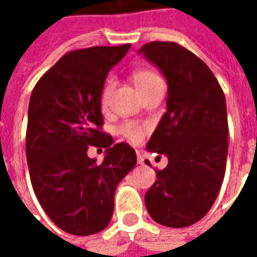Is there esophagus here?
Wrapping results in <instances>:
<instances>
[{
	"instance_id": "obj_1",
	"label": "esophagus",
	"mask_w": 257,
	"mask_h": 257,
	"mask_svg": "<svg viewBox=\"0 0 257 257\" xmlns=\"http://www.w3.org/2000/svg\"><path fill=\"white\" fill-rule=\"evenodd\" d=\"M137 163L144 164V157H143V154L140 153V152H137Z\"/></svg>"
}]
</instances>
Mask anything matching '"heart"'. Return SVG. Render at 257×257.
I'll return each mask as SVG.
<instances>
[{
	"label": "heart",
	"mask_w": 257,
	"mask_h": 257,
	"mask_svg": "<svg viewBox=\"0 0 257 257\" xmlns=\"http://www.w3.org/2000/svg\"><path fill=\"white\" fill-rule=\"evenodd\" d=\"M133 81L137 90L142 91L147 85L153 84L156 81H160V77L150 70H137L133 74ZM113 88L114 80H108L104 85L103 93H101V105L103 107H107V104L110 101V95L113 93ZM118 133L132 143H140L144 137V128L140 124L134 123V121H127L118 127Z\"/></svg>",
	"instance_id": "obj_1"
}]
</instances>
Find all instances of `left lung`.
I'll use <instances>...</instances> for the list:
<instances>
[{
	"label": "left lung",
	"mask_w": 257,
	"mask_h": 257,
	"mask_svg": "<svg viewBox=\"0 0 257 257\" xmlns=\"http://www.w3.org/2000/svg\"><path fill=\"white\" fill-rule=\"evenodd\" d=\"M139 54L167 81L166 113L147 152L164 154L169 164L144 196L154 222L186 227L199 222L216 200L227 159V111L220 84L210 68L176 43L153 41Z\"/></svg>",
	"instance_id": "8db88e82"
}]
</instances>
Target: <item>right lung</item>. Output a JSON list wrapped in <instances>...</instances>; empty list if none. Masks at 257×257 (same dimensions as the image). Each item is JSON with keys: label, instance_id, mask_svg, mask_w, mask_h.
<instances>
[{"label": "right lung", "instance_id": "right-lung-1", "mask_svg": "<svg viewBox=\"0 0 257 257\" xmlns=\"http://www.w3.org/2000/svg\"><path fill=\"white\" fill-rule=\"evenodd\" d=\"M130 44L70 51L35 84L28 105L27 163L35 196L64 232L88 236L108 226L118 183L136 166L127 143L103 133L101 93L107 73ZM88 145L107 148L97 164Z\"/></svg>", "mask_w": 257, "mask_h": 257}]
</instances>
